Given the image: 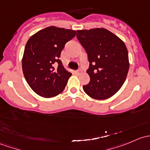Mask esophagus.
Masks as SVG:
<instances>
[{
    "instance_id": "obj_1",
    "label": "esophagus",
    "mask_w": 150,
    "mask_h": 150,
    "mask_svg": "<svg viewBox=\"0 0 150 150\" xmlns=\"http://www.w3.org/2000/svg\"><path fill=\"white\" fill-rule=\"evenodd\" d=\"M81 71L80 70V69H79V70H76V71H75V74H76V75H78V74L81 73Z\"/></svg>"
}]
</instances>
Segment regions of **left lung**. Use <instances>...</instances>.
<instances>
[{
    "mask_svg": "<svg viewBox=\"0 0 150 150\" xmlns=\"http://www.w3.org/2000/svg\"><path fill=\"white\" fill-rule=\"evenodd\" d=\"M77 38L86 50L90 77L84 91L95 99H106L117 93L126 79L129 69L125 43L104 28L77 31Z\"/></svg>",
    "mask_w": 150,
    "mask_h": 150,
    "instance_id": "obj_1",
    "label": "left lung"
}]
</instances>
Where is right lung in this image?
I'll use <instances>...</instances> for the list:
<instances>
[{
    "mask_svg": "<svg viewBox=\"0 0 150 150\" xmlns=\"http://www.w3.org/2000/svg\"><path fill=\"white\" fill-rule=\"evenodd\" d=\"M75 35V30L50 26L32 35L27 42L22 71L30 87L38 95L51 98L63 91L72 73L66 70L59 58L65 43Z\"/></svg>",
    "mask_w": 150,
    "mask_h": 150,
    "instance_id": "right-lung-1",
    "label": "right lung"
}]
</instances>
